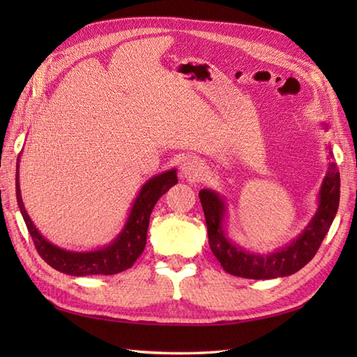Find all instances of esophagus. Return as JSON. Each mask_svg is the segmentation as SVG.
<instances>
[{"mask_svg":"<svg viewBox=\"0 0 357 357\" xmlns=\"http://www.w3.org/2000/svg\"><path fill=\"white\" fill-rule=\"evenodd\" d=\"M181 178H185L188 181H199L204 176V165L196 158H188L184 164L181 165Z\"/></svg>","mask_w":357,"mask_h":357,"instance_id":"1","label":"esophagus"}]
</instances>
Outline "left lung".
<instances>
[{"instance_id":"8db88e82","label":"left lung","mask_w":357,"mask_h":357,"mask_svg":"<svg viewBox=\"0 0 357 357\" xmlns=\"http://www.w3.org/2000/svg\"><path fill=\"white\" fill-rule=\"evenodd\" d=\"M328 153L333 156L331 151ZM339 196V169L335 162H331L319 190V207H317V211L304 231L290 245H285L275 253L255 255L245 252L227 239L222 227L225 202L221 196L213 190H206V188L199 192L211 252L227 273L247 279H275L290 276L312 261L337 213Z\"/></svg>"}]
</instances>
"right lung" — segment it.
<instances>
[{
  "label": "right lung",
  "instance_id": "1",
  "mask_svg": "<svg viewBox=\"0 0 357 357\" xmlns=\"http://www.w3.org/2000/svg\"><path fill=\"white\" fill-rule=\"evenodd\" d=\"M20 162V161H18ZM17 201L24 218L27 230L33 239L38 255L47 262L52 268H55L70 276H90V275H116V273L130 268L146 248L147 229L151 210H153L158 199L178 183L176 170H169L156 176L150 178L139 190L138 198L135 199L133 207L128 215L127 222L118 238L100 250L93 252H69L59 248L45 239L36 230L33 222L30 221L24 208L20 190V173L17 167Z\"/></svg>",
  "mask_w": 357,
  "mask_h": 357
}]
</instances>
